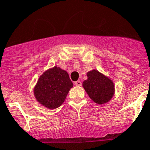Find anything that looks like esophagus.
<instances>
[{
    "label": "esophagus",
    "mask_w": 150,
    "mask_h": 150,
    "mask_svg": "<svg viewBox=\"0 0 150 150\" xmlns=\"http://www.w3.org/2000/svg\"><path fill=\"white\" fill-rule=\"evenodd\" d=\"M74 84L76 85V86H81L82 85V83H81V81L80 80H77V81H76V82H74Z\"/></svg>",
    "instance_id": "obj_1"
}]
</instances>
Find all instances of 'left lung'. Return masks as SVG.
I'll return each instance as SVG.
<instances>
[{
    "instance_id": "obj_1",
    "label": "left lung",
    "mask_w": 150,
    "mask_h": 150,
    "mask_svg": "<svg viewBox=\"0 0 150 150\" xmlns=\"http://www.w3.org/2000/svg\"><path fill=\"white\" fill-rule=\"evenodd\" d=\"M87 77L83 83V86L90 99L98 104L110 101L114 93L112 80L96 70L87 73Z\"/></svg>"
}]
</instances>
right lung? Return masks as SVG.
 <instances>
[{"label": "right lung", "mask_w": 150, "mask_h": 150, "mask_svg": "<svg viewBox=\"0 0 150 150\" xmlns=\"http://www.w3.org/2000/svg\"><path fill=\"white\" fill-rule=\"evenodd\" d=\"M71 87L73 83L67 72L54 67L40 76L33 91L40 104L56 109L64 102Z\"/></svg>", "instance_id": "obj_1"}]
</instances>
